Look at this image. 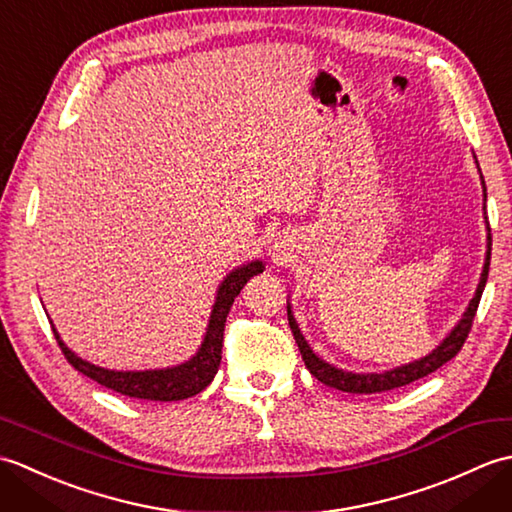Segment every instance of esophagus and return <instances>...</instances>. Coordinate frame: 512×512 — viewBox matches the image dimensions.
I'll list each match as a JSON object with an SVG mask.
<instances>
[{"instance_id": "esophagus-1", "label": "esophagus", "mask_w": 512, "mask_h": 512, "mask_svg": "<svg viewBox=\"0 0 512 512\" xmlns=\"http://www.w3.org/2000/svg\"><path fill=\"white\" fill-rule=\"evenodd\" d=\"M277 250H279V248H277Z\"/></svg>"}]
</instances>
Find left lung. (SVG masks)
Segmentation results:
<instances>
[{
  "label": "left lung",
  "mask_w": 512,
  "mask_h": 512,
  "mask_svg": "<svg viewBox=\"0 0 512 512\" xmlns=\"http://www.w3.org/2000/svg\"><path fill=\"white\" fill-rule=\"evenodd\" d=\"M473 160L477 165V171H480V162H477L475 154H473ZM480 180H482V191H484V202H486V184H484L482 171H480ZM484 222H486V231H488L486 233V259H484V268H482V275H480V284H477L475 295L469 301V308H466V312L462 314V319L458 321V325H455V328L447 336H444L442 343L436 347V350L429 352L427 356L418 358V361L400 365V367H394V369H387V372H367V374H356V372H347V369H341V367H334L328 361H323L319 354L312 352V347L308 345L306 336H303L301 330H299V325L295 321V314H292V306L288 301L290 330H292V334H295V341L299 345L303 363H306V367L310 369V374L317 380H321L323 385L334 387L339 391H347V394H378V391H389V389H396V387H402V385H409V383H413V380L429 376L431 372H436V369L442 367L444 363H449L451 358L462 350L466 336H469V332H471L475 312H477V306H480L482 292H484L486 279H488L493 237H491V226H488V217H484Z\"/></svg>",
  "instance_id": "left-lung-1"
}]
</instances>
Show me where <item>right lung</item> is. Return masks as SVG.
<instances>
[{"instance_id": "1", "label": "right lung", "mask_w": 512, "mask_h": 512, "mask_svg": "<svg viewBox=\"0 0 512 512\" xmlns=\"http://www.w3.org/2000/svg\"><path fill=\"white\" fill-rule=\"evenodd\" d=\"M264 268L266 266L262 259H255V262L233 268L231 273L222 279V284L217 286L215 303L209 317V325H206L202 345L198 347V352L189 358V361H184L180 365L162 367V369H143V372H123V369L118 372V369H105V367L83 361L81 356H76L70 347L61 341L57 328L52 325L54 339H57L63 356L68 358V363L74 369H79L81 374L96 380L99 385L118 391V394L129 396V398H140V400H160V402L191 398L195 394H200L202 389L209 387L211 380L215 378L217 367H220V361H222V341H224V325H226L228 310H231L239 290L248 284V279L264 273Z\"/></svg>"}]
</instances>
